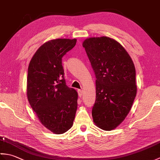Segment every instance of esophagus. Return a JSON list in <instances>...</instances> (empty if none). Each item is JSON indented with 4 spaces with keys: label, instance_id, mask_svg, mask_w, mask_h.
<instances>
[{
    "label": "esophagus",
    "instance_id": "34e87169",
    "mask_svg": "<svg viewBox=\"0 0 160 160\" xmlns=\"http://www.w3.org/2000/svg\"><path fill=\"white\" fill-rule=\"evenodd\" d=\"M78 96H79V97H82V94H83V91H82V90H80V89H79L78 91Z\"/></svg>",
    "mask_w": 160,
    "mask_h": 160
}]
</instances>
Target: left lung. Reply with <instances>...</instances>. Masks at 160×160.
<instances>
[{
	"label": "left lung",
	"mask_w": 160,
	"mask_h": 160,
	"mask_svg": "<svg viewBox=\"0 0 160 160\" xmlns=\"http://www.w3.org/2000/svg\"><path fill=\"white\" fill-rule=\"evenodd\" d=\"M96 78L93 122L104 131L117 128L127 116L137 93L133 62L120 42L107 36L82 42Z\"/></svg>",
	"instance_id": "left-lung-1"
}]
</instances>
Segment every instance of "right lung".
<instances>
[{
	"label": "right lung",
	"mask_w": 160,
	"mask_h": 160,
	"mask_svg": "<svg viewBox=\"0 0 160 160\" xmlns=\"http://www.w3.org/2000/svg\"><path fill=\"white\" fill-rule=\"evenodd\" d=\"M77 39L57 38L45 42L30 61L27 96L41 124L55 134L73 126L78 107L77 91L66 85L62 58Z\"/></svg>",
	"instance_id": "right-lung-1"
}]
</instances>
